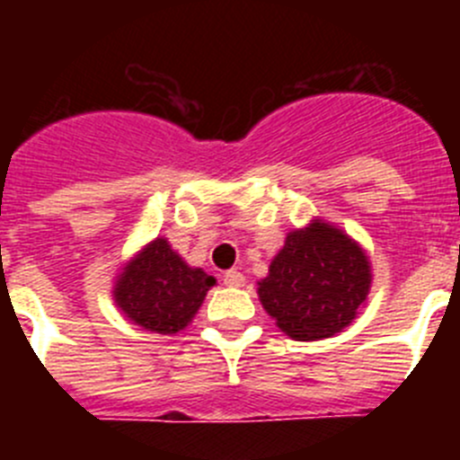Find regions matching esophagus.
Here are the masks:
<instances>
[{
	"label": "esophagus",
	"mask_w": 460,
	"mask_h": 460,
	"mask_svg": "<svg viewBox=\"0 0 460 460\" xmlns=\"http://www.w3.org/2000/svg\"><path fill=\"white\" fill-rule=\"evenodd\" d=\"M223 283H226L227 288H242L243 283H246V276L237 270H230L226 271V276H223Z\"/></svg>",
	"instance_id": "obj_1"
}]
</instances>
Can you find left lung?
Returning <instances> with one entry per match:
<instances>
[{
    "instance_id": "1",
    "label": "left lung",
    "mask_w": 460,
    "mask_h": 460,
    "mask_svg": "<svg viewBox=\"0 0 460 460\" xmlns=\"http://www.w3.org/2000/svg\"><path fill=\"white\" fill-rule=\"evenodd\" d=\"M371 260L334 223L311 218L286 234L258 280L260 304L295 341H323L350 327L371 292Z\"/></svg>"
}]
</instances>
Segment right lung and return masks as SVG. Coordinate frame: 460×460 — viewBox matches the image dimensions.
I'll return each mask as SVG.
<instances>
[{
    "instance_id": "right-lung-1",
    "label": "right lung",
    "mask_w": 460,
    "mask_h": 460,
    "mask_svg": "<svg viewBox=\"0 0 460 460\" xmlns=\"http://www.w3.org/2000/svg\"><path fill=\"white\" fill-rule=\"evenodd\" d=\"M217 279L190 267L168 237L147 242L121 265L112 299L126 320L161 336H177L193 323Z\"/></svg>"
}]
</instances>
